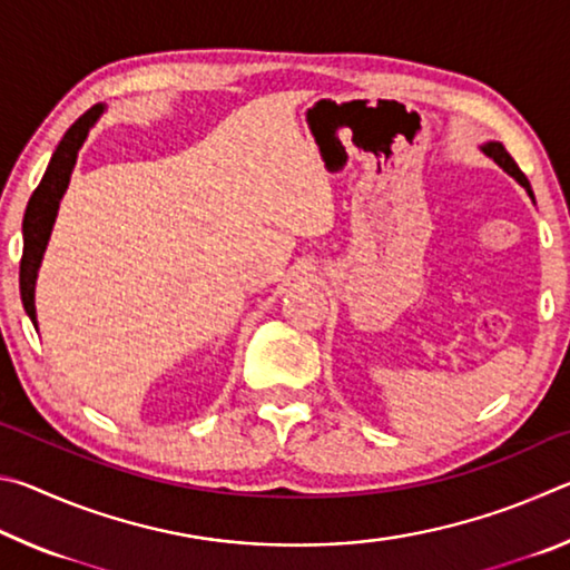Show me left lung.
<instances>
[{"instance_id":"1","label":"left lung","mask_w":570,"mask_h":570,"mask_svg":"<svg viewBox=\"0 0 570 570\" xmlns=\"http://www.w3.org/2000/svg\"><path fill=\"white\" fill-rule=\"evenodd\" d=\"M480 150L485 153L488 158H493L500 168H503L508 176H513L520 186L525 188V193L530 198H533V190H530V183H528V178L523 176V170L518 168V163L510 158V153L503 148V142H495V140H490V142H485V146H480Z\"/></svg>"}]
</instances>
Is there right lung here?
Returning <instances> with one entry per match:
<instances>
[{
	"label": "right lung",
	"mask_w": 570,
	"mask_h": 570,
	"mask_svg": "<svg viewBox=\"0 0 570 570\" xmlns=\"http://www.w3.org/2000/svg\"><path fill=\"white\" fill-rule=\"evenodd\" d=\"M105 112V105L98 102L72 122V128L65 132L60 146L55 148L50 166H47L40 186L35 188L30 204L24 210L22 220V262H19V294H22L24 312L30 316L35 330H37V308H35V286H37V272L42 266V256L47 248V240H50L57 210H60V200L65 196L67 186H70L72 168L77 163V153H80L85 138L95 122L100 120Z\"/></svg>",
	"instance_id": "obj_1"
}]
</instances>
